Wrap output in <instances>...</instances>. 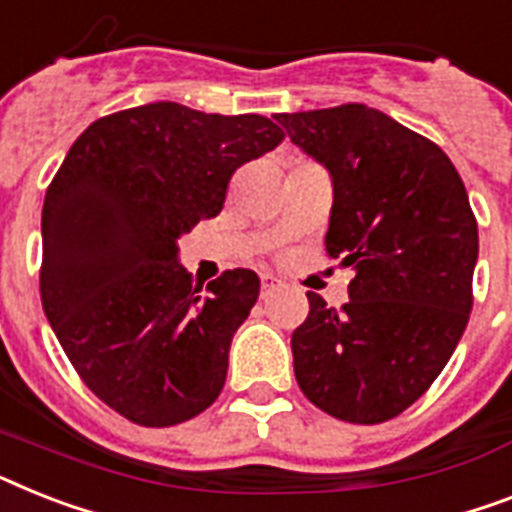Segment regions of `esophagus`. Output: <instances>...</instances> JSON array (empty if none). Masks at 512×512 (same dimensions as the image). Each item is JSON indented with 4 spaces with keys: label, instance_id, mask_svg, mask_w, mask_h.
<instances>
[{
    "label": "esophagus",
    "instance_id": "obj_1",
    "mask_svg": "<svg viewBox=\"0 0 512 512\" xmlns=\"http://www.w3.org/2000/svg\"><path fill=\"white\" fill-rule=\"evenodd\" d=\"M260 286H263V297H268V294L278 292V289L284 286V281L276 276H270V273H263V278H260Z\"/></svg>",
    "mask_w": 512,
    "mask_h": 512
}]
</instances>
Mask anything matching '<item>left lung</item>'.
<instances>
[{
  "label": "left lung",
  "instance_id": "left-lung-1",
  "mask_svg": "<svg viewBox=\"0 0 512 512\" xmlns=\"http://www.w3.org/2000/svg\"><path fill=\"white\" fill-rule=\"evenodd\" d=\"M276 120L334 184L326 252L355 270L339 310L307 292L292 334L307 400L350 423H384L442 373L468 326L479 226L452 160L365 105Z\"/></svg>",
  "mask_w": 512,
  "mask_h": 512
}]
</instances>
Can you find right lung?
Instances as JSON below:
<instances>
[{
	"instance_id": "1",
	"label": "right lung",
	"mask_w": 512,
	"mask_h": 512,
	"mask_svg": "<svg viewBox=\"0 0 512 512\" xmlns=\"http://www.w3.org/2000/svg\"><path fill=\"white\" fill-rule=\"evenodd\" d=\"M281 141L263 115L152 102L94 120L52 178L41 305L83 384L128 421L176 426L218 400L260 278L234 268L202 289L178 239L223 210L236 168Z\"/></svg>"
}]
</instances>
